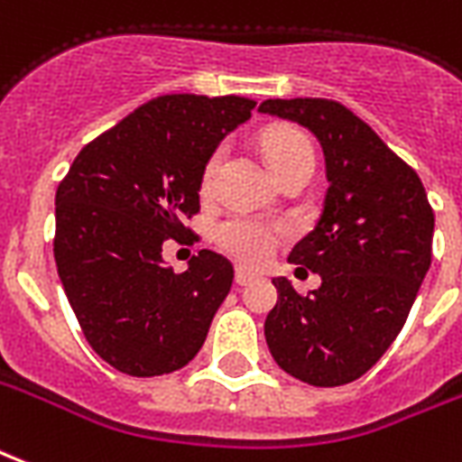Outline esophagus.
I'll use <instances>...</instances> for the list:
<instances>
[{"instance_id": "esophagus-1", "label": "esophagus", "mask_w": 462, "mask_h": 462, "mask_svg": "<svg viewBox=\"0 0 462 462\" xmlns=\"http://www.w3.org/2000/svg\"><path fill=\"white\" fill-rule=\"evenodd\" d=\"M235 282H237V286H247V283L254 282V274L247 272V269H242V266H237L235 269Z\"/></svg>"}]
</instances>
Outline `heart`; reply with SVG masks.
I'll use <instances>...</instances> for the list:
<instances>
[{"instance_id": "b5f03b06", "label": "heart", "mask_w": 462, "mask_h": 462, "mask_svg": "<svg viewBox=\"0 0 462 462\" xmlns=\"http://www.w3.org/2000/svg\"><path fill=\"white\" fill-rule=\"evenodd\" d=\"M262 146H264L266 159H269L274 171L279 166H283L286 162H291L293 156H299V153H313L309 136L303 134L300 129H296V126H272V129H266L264 136H262ZM220 159L222 149H215L208 156L203 173H200V190L203 193H213L217 169H220ZM282 237V225L266 222L262 217L245 213L227 215L217 225V230H215L217 245L227 254L245 262V264H262L274 252V247L279 245Z\"/></svg>"}]
</instances>
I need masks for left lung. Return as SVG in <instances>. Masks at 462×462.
Here are the masks:
<instances>
[{
    "label": "left lung",
    "mask_w": 462,
    "mask_h": 462,
    "mask_svg": "<svg viewBox=\"0 0 462 462\" xmlns=\"http://www.w3.org/2000/svg\"><path fill=\"white\" fill-rule=\"evenodd\" d=\"M259 112L310 129L330 183L320 220L289 254L320 286L303 296L274 279L266 345L291 377L340 387L372 370L404 328L431 266V203L416 171L340 102L264 100Z\"/></svg>",
    "instance_id": "left-lung-1"
}]
</instances>
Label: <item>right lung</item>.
I'll return each mask as SVG.
<instances>
[{
  "mask_svg": "<svg viewBox=\"0 0 462 462\" xmlns=\"http://www.w3.org/2000/svg\"><path fill=\"white\" fill-rule=\"evenodd\" d=\"M257 102L162 95L92 139L56 190L53 257L85 340L132 377L180 370L203 347L235 269L200 249L186 272L163 245H193L200 173Z\"/></svg>",
  "mask_w": 462,
  "mask_h": 462,
  "instance_id": "right-lung-1",
  "label": "right lung"
}]
</instances>
